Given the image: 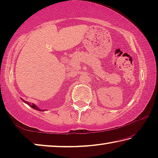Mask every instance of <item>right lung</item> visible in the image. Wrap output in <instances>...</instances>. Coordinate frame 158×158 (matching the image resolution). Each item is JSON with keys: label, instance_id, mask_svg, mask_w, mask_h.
<instances>
[{"label": "right lung", "instance_id": "1", "mask_svg": "<svg viewBox=\"0 0 158 158\" xmlns=\"http://www.w3.org/2000/svg\"><path fill=\"white\" fill-rule=\"evenodd\" d=\"M21 100H22L23 102H25L26 104H27L28 105H29L30 106H31L32 108L33 109H35V110H37V111H46V109H40L38 106H36L35 105V104H33V103H31V102H26V101H25L24 100H23V99H21Z\"/></svg>", "mask_w": 158, "mask_h": 158}]
</instances>
